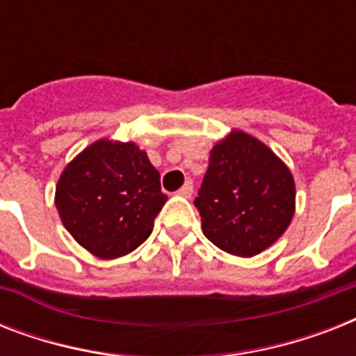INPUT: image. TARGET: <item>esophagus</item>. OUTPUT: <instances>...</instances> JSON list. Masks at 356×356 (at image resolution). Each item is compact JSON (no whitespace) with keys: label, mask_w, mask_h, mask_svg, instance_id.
I'll use <instances>...</instances> for the list:
<instances>
[{"label":"esophagus","mask_w":356,"mask_h":356,"mask_svg":"<svg viewBox=\"0 0 356 356\" xmlns=\"http://www.w3.org/2000/svg\"><path fill=\"white\" fill-rule=\"evenodd\" d=\"M192 192H194V183H192V181H186V183H184L183 186L179 188L177 194L183 195V197H190V195H192Z\"/></svg>","instance_id":"obj_1"}]
</instances>
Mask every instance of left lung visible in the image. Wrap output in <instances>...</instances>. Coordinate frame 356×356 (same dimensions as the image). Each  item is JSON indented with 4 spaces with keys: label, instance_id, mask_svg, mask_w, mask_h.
I'll return each mask as SVG.
<instances>
[{
    "label": "left lung",
    "instance_id": "8db88e82",
    "mask_svg": "<svg viewBox=\"0 0 356 356\" xmlns=\"http://www.w3.org/2000/svg\"><path fill=\"white\" fill-rule=\"evenodd\" d=\"M293 203L290 170L242 131H233L212 147L194 200L203 234L238 257H253L270 248L292 222Z\"/></svg>",
    "mask_w": 356,
    "mask_h": 356
}]
</instances>
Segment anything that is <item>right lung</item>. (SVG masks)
<instances>
[{"instance_id": "add662e5", "label": "right lung", "mask_w": 356, "mask_h": 356, "mask_svg": "<svg viewBox=\"0 0 356 356\" xmlns=\"http://www.w3.org/2000/svg\"><path fill=\"white\" fill-rule=\"evenodd\" d=\"M166 201L145 151L108 140L70 162L55 195L64 227L99 259H116L145 242Z\"/></svg>"}]
</instances>
